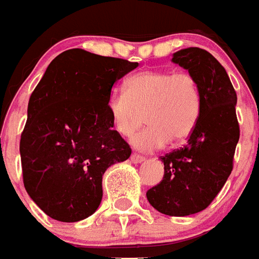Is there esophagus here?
<instances>
[{
	"label": "esophagus",
	"mask_w": 259,
	"mask_h": 259,
	"mask_svg": "<svg viewBox=\"0 0 259 259\" xmlns=\"http://www.w3.org/2000/svg\"><path fill=\"white\" fill-rule=\"evenodd\" d=\"M131 161L134 162V164H141V162L145 161V158H143L142 155L135 154V153H134V154H131Z\"/></svg>",
	"instance_id": "esophagus-1"
}]
</instances>
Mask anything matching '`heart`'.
Here are the masks:
<instances>
[{"label":"heart","mask_w":259,"mask_h":259,"mask_svg":"<svg viewBox=\"0 0 259 259\" xmlns=\"http://www.w3.org/2000/svg\"><path fill=\"white\" fill-rule=\"evenodd\" d=\"M112 127L122 138L131 137L142 122L149 127L131 139L139 151L164 149L169 141H186L195 130L202 110V94L190 72L146 69L124 81V93L113 94L106 105Z\"/></svg>","instance_id":"1"}]
</instances>
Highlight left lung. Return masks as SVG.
Here are the masks:
<instances>
[{
    "label": "left lung",
    "instance_id": "obj_1",
    "mask_svg": "<svg viewBox=\"0 0 259 259\" xmlns=\"http://www.w3.org/2000/svg\"><path fill=\"white\" fill-rule=\"evenodd\" d=\"M172 61L198 81L201 116L187 145L161 157L164 178L146 196L159 213L184 217L210 205L232 172L240 135L235 109L238 98L227 71L209 52L182 49Z\"/></svg>",
    "mask_w": 259,
    "mask_h": 259
}]
</instances>
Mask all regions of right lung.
<instances>
[{"label":"right lung","instance_id":"1","mask_svg":"<svg viewBox=\"0 0 259 259\" xmlns=\"http://www.w3.org/2000/svg\"><path fill=\"white\" fill-rule=\"evenodd\" d=\"M138 65L71 49L49 64L32 91L20 139L23 182L49 217L87 219L102 199L105 170L130 158L106 105L114 83Z\"/></svg>","mask_w":259,"mask_h":259}]
</instances>
